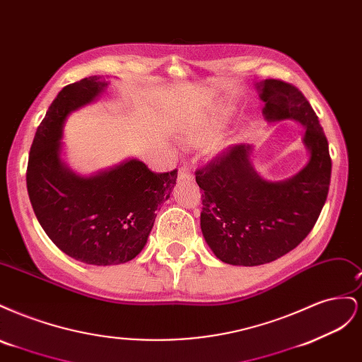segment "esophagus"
<instances>
[{"instance_id": "obj_1", "label": "esophagus", "mask_w": 362, "mask_h": 362, "mask_svg": "<svg viewBox=\"0 0 362 362\" xmlns=\"http://www.w3.org/2000/svg\"><path fill=\"white\" fill-rule=\"evenodd\" d=\"M192 173L189 170V168H181L178 172V180H190Z\"/></svg>"}]
</instances>
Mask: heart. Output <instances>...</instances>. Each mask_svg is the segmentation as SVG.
Segmentation results:
<instances>
[{
    "instance_id": "1",
    "label": "heart",
    "mask_w": 362,
    "mask_h": 362,
    "mask_svg": "<svg viewBox=\"0 0 362 362\" xmlns=\"http://www.w3.org/2000/svg\"><path fill=\"white\" fill-rule=\"evenodd\" d=\"M233 115V108L228 105H222L216 108L206 117L198 120V122L192 124L185 129V140L189 144H202L206 139L214 136L218 129H221Z\"/></svg>"
}]
</instances>
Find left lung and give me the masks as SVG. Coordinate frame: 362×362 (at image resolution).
<instances>
[{
	"label": "left lung",
	"instance_id": "1",
	"mask_svg": "<svg viewBox=\"0 0 362 362\" xmlns=\"http://www.w3.org/2000/svg\"><path fill=\"white\" fill-rule=\"evenodd\" d=\"M267 122L293 119L303 125L310 158L290 178L267 181L242 144L196 170L204 190L201 229L214 255L233 266H261L288 254L311 233L331 182L329 146L319 117L299 89L281 80L257 83Z\"/></svg>",
	"mask_w": 362,
	"mask_h": 362
}]
</instances>
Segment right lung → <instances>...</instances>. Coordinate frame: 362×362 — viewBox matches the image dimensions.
<instances>
[{
  "mask_svg": "<svg viewBox=\"0 0 362 362\" xmlns=\"http://www.w3.org/2000/svg\"><path fill=\"white\" fill-rule=\"evenodd\" d=\"M108 84V76L92 75L63 87L37 127L27 168L30 202L43 231L64 254L93 266L122 264L140 254L177 181V169L156 173L137 158L89 177L63 161L68 116L96 101Z\"/></svg>",
  "mask_w": 362,
  "mask_h": 362,
  "instance_id": "obj_1",
  "label": "right lung"
}]
</instances>
